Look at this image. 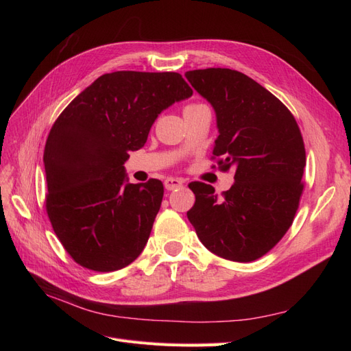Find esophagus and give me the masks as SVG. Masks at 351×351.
<instances>
[{
	"mask_svg": "<svg viewBox=\"0 0 351 351\" xmlns=\"http://www.w3.org/2000/svg\"><path fill=\"white\" fill-rule=\"evenodd\" d=\"M184 184V180L182 178H174V177H168L165 182H164V186L167 190H174V189H178L182 187Z\"/></svg>",
	"mask_w": 351,
	"mask_h": 351,
	"instance_id": "34e87169",
	"label": "esophagus"
}]
</instances>
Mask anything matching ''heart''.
Returning a JSON list of instances; mask_svg holds the SVG:
<instances>
[{
  "label": "heart",
  "mask_w": 351,
  "mask_h": 351,
  "mask_svg": "<svg viewBox=\"0 0 351 351\" xmlns=\"http://www.w3.org/2000/svg\"><path fill=\"white\" fill-rule=\"evenodd\" d=\"M199 105H202V104H196V102L189 104V105H186V107H184V111H187V110H192V108H196V107H199Z\"/></svg>",
  "instance_id": "obj_1"
}]
</instances>
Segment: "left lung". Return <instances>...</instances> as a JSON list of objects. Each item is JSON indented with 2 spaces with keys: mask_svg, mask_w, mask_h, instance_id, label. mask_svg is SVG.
I'll list each match as a JSON object with an SVG mask.
<instances>
[{
  "mask_svg": "<svg viewBox=\"0 0 351 351\" xmlns=\"http://www.w3.org/2000/svg\"><path fill=\"white\" fill-rule=\"evenodd\" d=\"M217 112L219 136L212 158L234 169L227 192L202 182L189 187L195 205L187 218L204 246L232 262L267 254L291 227L304 189L306 151L290 110L246 74L231 69L186 73ZM215 168V165H212Z\"/></svg>",
  "mask_w": 351,
  "mask_h": 351,
  "instance_id": "8db88e82",
  "label": "left lung"
}]
</instances>
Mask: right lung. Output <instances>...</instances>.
Listing matches in <instances>:
<instances>
[{
    "instance_id": "1",
    "label": "right lung",
    "mask_w": 351,
    "mask_h": 351,
    "mask_svg": "<svg viewBox=\"0 0 351 351\" xmlns=\"http://www.w3.org/2000/svg\"><path fill=\"white\" fill-rule=\"evenodd\" d=\"M192 93L174 71L107 73L52 124L44 152L45 208L62 247L80 267L112 272L142 253L164 186L156 178L125 183L124 162L143 147L158 114Z\"/></svg>"
}]
</instances>
